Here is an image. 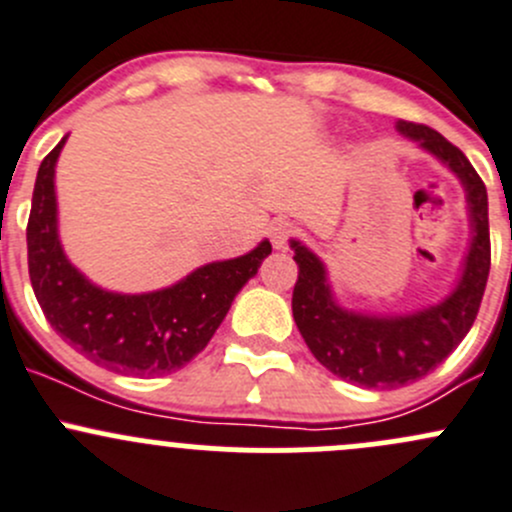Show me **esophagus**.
I'll use <instances>...</instances> for the list:
<instances>
[{"label":"esophagus","mask_w":512,"mask_h":512,"mask_svg":"<svg viewBox=\"0 0 512 512\" xmlns=\"http://www.w3.org/2000/svg\"><path fill=\"white\" fill-rule=\"evenodd\" d=\"M294 225L289 223V220H275V223L270 225V237H272V245L277 247V250H285L289 245V240L294 237Z\"/></svg>","instance_id":"34e87169"}]
</instances>
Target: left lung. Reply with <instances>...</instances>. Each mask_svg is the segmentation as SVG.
<instances>
[{
	"label": "left lung",
	"mask_w": 512,
	"mask_h": 512,
	"mask_svg": "<svg viewBox=\"0 0 512 512\" xmlns=\"http://www.w3.org/2000/svg\"><path fill=\"white\" fill-rule=\"evenodd\" d=\"M396 131L446 163L466 188L471 250L456 289L443 302L399 317H376L342 309L327 285V267L302 242L292 240L299 267L292 314L309 352L334 376L366 389H399L436 369L476 322L490 272L488 193L461 148L423 123L399 121Z\"/></svg>",
	"instance_id": "8db88e82"
}]
</instances>
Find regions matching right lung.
Returning <instances> with one entry per match:
<instances>
[{
    "label": "right lung",
    "mask_w": 512,
    "mask_h": 512,
    "mask_svg": "<svg viewBox=\"0 0 512 512\" xmlns=\"http://www.w3.org/2000/svg\"><path fill=\"white\" fill-rule=\"evenodd\" d=\"M64 143L66 136L41 160L27 225L29 280L41 312L66 344L103 369L141 379L183 369L208 347L272 245L262 240L247 255L210 262L158 292H106L66 260L59 242L54 168Z\"/></svg>",
    "instance_id": "right-lung-1"
}]
</instances>
